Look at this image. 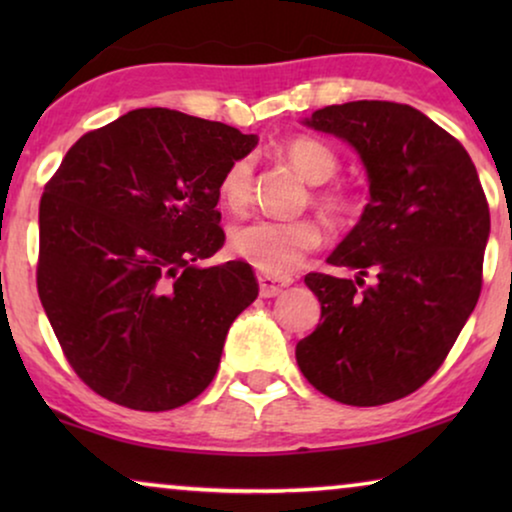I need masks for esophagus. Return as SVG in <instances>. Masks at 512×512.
Wrapping results in <instances>:
<instances>
[{"label": "esophagus", "instance_id": "34e87169", "mask_svg": "<svg viewBox=\"0 0 512 512\" xmlns=\"http://www.w3.org/2000/svg\"><path fill=\"white\" fill-rule=\"evenodd\" d=\"M293 282L291 277H270V275H258V289H261L263 298L279 296L286 286Z\"/></svg>", "mask_w": 512, "mask_h": 512}]
</instances>
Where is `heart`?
I'll list each match as a JSON object with an SVG mask.
<instances>
[{"mask_svg": "<svg viewBox=\"0 0 512 512\" xmlns=\"http://www.w3.org/2000/svg\"><path fill=\"white\" fill-rule=\"evenodd\" d=\"M289 163L310 181L326 184L338 172V156L324 142L312 137H293L282 146ZM254 184V160L249 156L235 158L219 179V200L233 212H240L251 200ZM319 202L331 214H345L352 209V200L342 191H328L319 195ZM321 226L312 219L272 221L254 219L240 223L230 230V251L268 275H284L303 263L321 244Z\"/></svg>", "mask_w": 512, "mask_h": 512, "instance_id": "heart-1", "label": "heart"}]
</instances>
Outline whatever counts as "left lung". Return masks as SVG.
I'll return each instance as SVG.
<instances>
[{"instance_id": "left-lung-1", "label": "left lung", "mask_w": 512, "mask_h": 512, "mask_svg": "<svg viewBox=\"0 0 512 512\" xmlns=\"http://www.w3.org/2000/svg\"><path fill=\"white\" fill-rule=\"evenodd\" d=\"M303 123L359 153L370 200L328 256L356 277H305L321 324L296 345L298 368L333 401H398L436 373L478 303L487 198L464 146L408 104H331Z\"/></svg>"}]
</instances>
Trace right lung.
Here are the masks:
<instances>
[{"label": "right lung", "mask_w": 512, "mask_h": 512, "mask_svg": "<svg viewBox=\"0 0 512 512\" xmlns=\"http://www.w3.org/2000/svg\"><path fill=\"white\" fill-rule=\"evenodd\" d=\"M256 135L174 109H135L86 132L39 205L37 289L74 373L132 410L179 408L209 387L249 263L223 247L219 179Z\"/></svg>", "instance_id": "obj_1"}]
</instances>
